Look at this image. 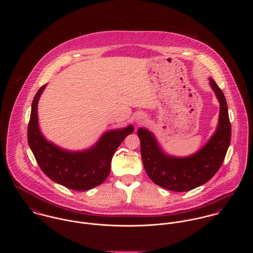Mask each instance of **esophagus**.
<instances>
[{"label":"esophagus","mask_w":253,"mask_h":253,"mask_svg":"<svg viewBox=\"0 0 253 253\" xmlns=\"http://www.w3.org/2000/svg\"><path fill=\"white\" fill-rule=\"evenodd\" d=\"M145 120H146V119H145L144 116H142V115H141V116H139V117L136 119V123H137V124H139V125H141V124H143V123H144Z\"/></svg>","instance_id":"obj_1"}]
</instances>
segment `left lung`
Listing matches in <instances>:
<instances>
[{
  "mask_svg": "<svg viewBox=\"0 0 253 253\" xmlns=\"http://www.w3.org/2000/svg\"><path fill=\"white\" fill-rule=\"evenodd\" d=\"M210 84L220 103L219 124L211 140L195 155L183 159L167 156L150 131H137L146 173L163 188L174 192L195 189L211 179L224 162L231 141V123L223 91L211 78Z\"/></svg>",
  "mask_w": 253,
  "mask_h": 253,
  "instance_id": "1",
  "label": "left lung"
}]
</instances>
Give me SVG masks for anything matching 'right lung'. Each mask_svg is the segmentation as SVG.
I'll return each mask as SVG.
<instances>
[{
    "label": "right lung",
    "instance_id": "right-lung-1",
    "mask_svg": "<svg viewBox=\"0 0 253 253\" xmlns=\"http://www.w3.org/2000/svg\"><path fill=\"white\" fill-rule=\"evenodd\" d=\"M44 86L40 87L33 99L27 129L28 143L39 167L51 180L71 190L85 191L100 185L108 177L114 153L134 127L108 131L87 151L62 150L46 141L39 129L37 107Z\"/></svg>",
    "mask_w": 253,
    "mask_h": 253
}]
</instances>
